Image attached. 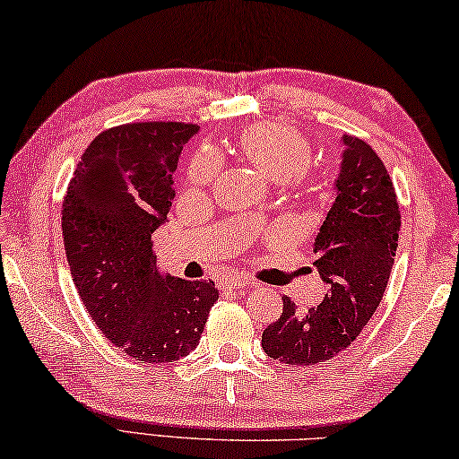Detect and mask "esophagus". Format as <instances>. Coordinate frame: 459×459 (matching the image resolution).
Wrapping results in <instances>:
<instances>
[{
    "mask_svg": "<svg viewBox=\"0 0 459 459\" xmlns=\"http://www.w3.org/2000/svg\"><path fill=\"white\" fill-rule=\"evenodd\" d=\"M246 286H247V280L242 276H225L220 284L221 290H239V288H246Z\"/></svg>",
    "mask_w": 459,
    "mask_h": 459,
    "instance_id": "34e87169",
    "label": "esophagus"
}]
</instances>
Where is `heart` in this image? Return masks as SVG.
<instances>
[{"instance_id":"obj_1","label":"heart","mask_w":459,"mask_h":459,"mask_svg":"<svg viewBox=\"0 0 459 459\" xmlns=\"http://www.w3.org/2000/svg\"><path fill=\"white\" fill-rule=\"evenodd\" d=\"M234 152L272 181H302L310 165V143L299 128L280 123H254L236 136ZM217 160L209 152H199L189 167V181L205 185L213 179Z\"/></svg>"}]
</instances>
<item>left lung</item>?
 <instances>
[{
    "label": "left lung",
    "instance_id": "8db88e82",
    "mask_svg": "<svg viewBox=\"0 0 459 459\" xmlns=\"http://www.w3.org/2000/svg\"><path fill=\"white\" fill-rule=\"evenodd\" d=\"M336 197L315 239V266L326 284L318 307L299 312L282 296V315L262 333V349L286 365H316L357 339L381 304L395 262L401 213L379 155L342 134Z\"/></svg>",
    "mask_w": 459,
    "mask_h": 459
}]
</instances>
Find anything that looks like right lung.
Returning a JSON list of instances; mask_svg holds the SVG:
<instances>
[{
    "instance_id": "1",
    "label": "right lung",
    "mask_w": 459,
    "mask_h": 459,
    "mask_svg": "<svg viewBox=\"0 0 459 459\" xmlns=\"http://www.w3.org/2000/svg\"><path fill=\"white\" fill-rule=\"evenodd\" d=\"M197 125L108 128L78 160L62 205L72 280L102 334L128 357L173 363L197 347L215 284L163 274L151 236L167 221L173 171Z\"/></svg>"
}]
</instances>
